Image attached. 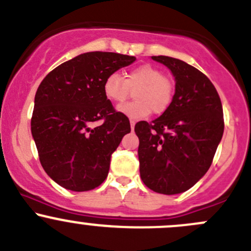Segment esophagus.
I'll return each mask as SVG.
<instances>
[{"instance_id":"obj_1","label":"esophagus","mask_w":251,"mask_h":251,"mask_svg":"<svg viewBox=\"0 0 251 251\" xmlns=\"http://www.w3.org/2000/svg\"><path fill=\"white\" fill-rule=\"evenodd\" d=\"M135 121H133V120H131L130 121V125H131V130H132L133 131V128H135Z\"/></svg>"}]
</instances>
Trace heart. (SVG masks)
Masks as SVG:
<instances>
[{
  "mask_svg": "<svg viewBox=\"0 0 251 251\" xmlns=\"http://www.w3.org/2000/svg\"><path fill=\"white\" fill-rule=\"evenodd\" d=\"M136 102L119 105L118 111L130 119H144L153 110L155 114L164 113L174 98V83L164 76L159 68L143 64L131 70L126 78L119 73H111L103 82V92L110 102L120 104L125 102L135 91Z\"/></svg>",
  "mask_w": 251,
  "mask_h": 251,
  "instance_id": "obj_1",
  "label": "heart"
}]
</instances>
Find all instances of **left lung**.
<instances>
[{
    "mask_svg": "<svg viewBox=\"0 0 251 251\" xmlns=\"http://www.w3.org/2000/svg\"><path fill=\"white\" fill-rule=\"evenodd\" d=\"M151 59L174 75L175 95L159 118L136 124L140 174L151 191L171 196L188 191L209 170L224 135V111L203 73L173 57Z\"/></svg>",
    "mask_w": 251,
    "mask_h": 251,
    "instance_id": "obj_1",
    "label": "left lung"
}]
</instances>
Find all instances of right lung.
Here are the masks:
<instances>
[{"instance_id": "add662e5", "label": "right lung", "mask_w": 251, "mask_h": 251, "mask_svg": "<svg viewBox=\"0 0 251 251\" xmlns=\"http://www.w3.org/2000/svg\"><path fill=\"white\" fill-rule=\"evenodd\" d=\"M135 60L113 52L82 53L40 83L31 133L42 168L59 186L85 192L107 178L111 154L131 126L127 116L114 110L103 82ZM102 118V125L93 128L92 123Z\"/></svg>"}]
</instances>
